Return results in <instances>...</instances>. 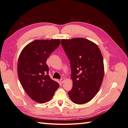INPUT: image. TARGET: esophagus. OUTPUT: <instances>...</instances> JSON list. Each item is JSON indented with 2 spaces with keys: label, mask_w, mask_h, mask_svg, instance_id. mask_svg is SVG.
<instances>
[{
  "label": "esophagus",
  "mask_w": 128,
  "mask_h": 128,
  "mask_svg": "<svg viewBox=\"0 0 128 128\" xmlns=\"http://www.w3.org/2000/svg\"><path fill=\"white\" fill-rule=\"evenodd\" d=\"M64 78H62L60 80V83H63L64 82Z\"/></svg>",
  "instance_id": "34e87169"
}]
</instances>
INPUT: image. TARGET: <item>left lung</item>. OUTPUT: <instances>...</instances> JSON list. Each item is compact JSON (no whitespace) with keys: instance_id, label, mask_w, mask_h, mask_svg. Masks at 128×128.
Here are the masks:
<instances>
[{"instance_id":"1","label":"left lung","mask_w":128,"mask_h":128,"mask_svg":"<svg viewBox=\"0 0 128 128\" xmlns=\"http://www.w3.org/2000/svg\"><path fill=\"white\" fill-rule=\"evenodd\" d=\"M61 44L70 60L72 88L68 95L74 103H87L97 94L102 82V52L94 42L83 38L62 40Z\"/></svg>"}]
</instances>
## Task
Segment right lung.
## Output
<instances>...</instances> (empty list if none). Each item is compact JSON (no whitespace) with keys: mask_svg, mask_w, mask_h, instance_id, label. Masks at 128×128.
<instances>
[{"mask_svg":"<svg viewBox=\"0 0 128 128\" xmlns=\"http://www.w3.org/2000/svg\"><path fill=\"white\" fill-rule=\"evenodd\" d=\"M60 40H35L23 49L18 58V74L22 88L34 101L51 100L59 84L48 75L46 60L59 46Z\"/></svg>","mask_w":128,"mask_h":128,"instance_id":"1","label":"right lung"}]
</instances>
